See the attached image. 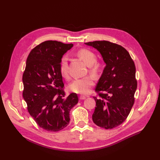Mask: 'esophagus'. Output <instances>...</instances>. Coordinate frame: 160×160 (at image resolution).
Instances as JSON below:
<instances>
[{
  "label": "esophagus",
  "mask_w": 160,
  "mask_h": 160,
  "mask_svg": "<svg viewBox=\"0 0 160 160\" xmlns=\"http://www.w3.org/2000/svg\"><path fill=\"white\" fill-rule=\"evenodd\" d=\"M87 98V97L85 96V95H80L79 96V99H81V100H83V99H85Z\"/></svg>",
  "instance_id": "34e87169"
}]
</instances>
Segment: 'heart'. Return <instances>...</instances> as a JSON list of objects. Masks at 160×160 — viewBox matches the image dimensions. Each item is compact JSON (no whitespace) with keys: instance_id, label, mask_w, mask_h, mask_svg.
I'll return each mask as SVG.
<instances>
[{"instance_id":"b5f03b06","label":"heart","mask_w":160,"mask_h":160,"mask_svg":"<svg viewBox=\"0 0 160 160\" xmlns=\"http://www.w3.org/2000/svg\"><path fill=\"white\" fill-rule=\"evenodd\" d=\"M77 54L89 66V71L93 75H98L101 71V62L96 61L95 53L88 49H81L77 51ZM60 72L65 78H69V57L65 55L60 61ZM94 84V79L90 75L75 79L69 85V89L76 93L87 94Z\"/></svg>"}]
</instances>
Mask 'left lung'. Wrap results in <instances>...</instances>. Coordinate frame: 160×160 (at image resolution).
Returning a JSON list of instances; mask_svg holds the SVG:
<instances>
[{
  "label": "left lung",
  "mask_w": 160,
  "mask_h": 160,
  "mask_svg": "<svg viewBox=\"0 0 160 160\" xmlns=\"http://www.w3.org/2000/svg\"><path fill=\"white\" fill-rule=\"evenodd\" d=\"M85 44L98 50L106 64L95 88L99 98L93 97L96 107L92 119L101 128L113 129L126 119L133 105L137 89L135 63L119 45L107 41Z\"/></svg>",
  "instance_id": "8db88e82"
}]
</instances>
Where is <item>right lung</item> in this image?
<instances>
[{
    "mask_svg": "<svg viewBox=\"0 0 160 160\" xmlns=\"http://www.w3.org/2000/svg\"><path fill=\"white\" fill-rule=\"evenodd\" d=\"M73 46L46 41L28 55L22 75L23 98L37 125L48 132H59L69 125L71 109L78 103L75 93L65 97L60 61Z\"/></svg>",
    "mask_w": 160,
    "mask_h": 160,
    "instance_id": "1",
    "label": "right lung"
}]
</instances>
